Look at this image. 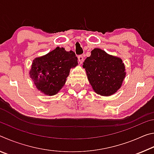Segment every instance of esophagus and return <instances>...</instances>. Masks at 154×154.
Masks as SVG:
<instances>
[{"label": "esophagus", "mask_w": 154, "mask_h": 154, "mask_svg": "<svg viewBox=\"0 0 154 154\" xmlns=\"http://www.w3.org/2000/svg\"><path fill=\"white\" fill-rule=\"evenodd\" d=\"M78 60H79V62H80V64H82L83 62V60H84V58H83V55H79L78 56Z\"/></svg>", "instance_id": "1"}]
</instances>
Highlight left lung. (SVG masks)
I'll return each mask as SVG.
<instances>
[{
    "mask_svg": "<svg viewBox=\"0 0 154 154\" xmlns=\"http://www.w3.org/2000/svg\"><path fill=\"white\" fill-rule=\"evenodd\" d=\"M83 67L95 92L102 96H110L120 88L126 72L122 60L95 48L85 60Z\"/></svg>",
    "mask_w": 154,
    "mask_h": 154,
    "instance_id": "obj_1",
    "label": "left lung"
}]
</instances>
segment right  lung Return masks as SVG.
I'll list each match as a JSON object with an SVG mask.
<instances>
[{
  "label": "right lung",
  "mask_w": 154,
  "mask_h": 154,
  "mask_svg": "<svg viewBox=\"0 0 154 154\" xmlns=\"http://www.w3.org/2000/svg\"><path fill=\"white\" fill-rule=\"evenodd\" d=\"M77 64L75 52L58 47L45 56L34 60L30 76L38 90L52 96L64 85L71 68Z\"/></svg>",
  "instance_id": "obj_1"
}]
</instances>
